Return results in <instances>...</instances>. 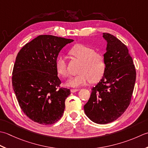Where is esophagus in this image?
Returning <instances> with one entry per match:
<instances>
[{
    "label": "esophagus",
    "instance_id": "esophagus-1",
    "mask_svg": "<svg viewBox=\"0 0 148 148\" xmlns=\"http://www.w3.org/2000/svg\"><path fill=\"white\" fill-rule=\"evenodd\" d=\"M79 89H71V92H77V91H79Z\"/></svg>",
    "mask_w": 148,
    "mask_h": 148
}]
</instances>
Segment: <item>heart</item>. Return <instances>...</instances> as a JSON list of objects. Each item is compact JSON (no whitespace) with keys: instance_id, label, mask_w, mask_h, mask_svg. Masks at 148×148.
I'll return each instance as SVG.
<instances>
[{"instance_id":"b5f03b06","label":"heart","mask_w":148,"mask_h":148,"mask_svg":"<svg viewBox=\"0 0 148 148\" xmlns=\"http://www.w3.org/2000/svg\"><path fill=\"white\" fill-rule=\"evenodd\" d=\"M70 54L82 61L78 75L71 77L66 85L73 87L82 86L89 82H97L103 77L106 68L104 57L100 53L86 45L78 44L71 49ZM56 70L59 75L63 77L68 75L65 58L60 57L56 62Z\"/></svg>"}]
</instances>
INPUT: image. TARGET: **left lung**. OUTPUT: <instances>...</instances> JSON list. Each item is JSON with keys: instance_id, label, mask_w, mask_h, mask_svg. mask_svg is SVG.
<instances>
[{"instance_id": "1", "label": "left lung", "mask_w": 148, "mask_h": 148, "mask_svg": "<svg viewBox=\"0 0 148 148\" xmlns=\"http://www.w3.org/2000/svg\"><path fill=\"white\" fill-rule=\"evenodd\" d=\"M103 38L107 43L103 55L105 71L92 88L91 96L84 106L86 115L101 125L114 121L125 112L130 103L136 79L127 47L108 33H103Z\"/></svg>"}]
</instances>
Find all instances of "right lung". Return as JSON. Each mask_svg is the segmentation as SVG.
I'll use <instances>...</instances> for the list:
<instances>
[{"mask_svg":"<svg viewBox=\"0 0 148 148\" xmlns=\"http://www.w3.org/2000/svg\"><path fill=\"white\" fill-rule=\"evenodd\" d=\"M71 39L40 35L18 53L12 77L13 88L24 114L41 125H52L62 117L70 90L60 87L56 62Z\"/></svg>","mask_w":148,"mask_h":148,"instance_id":"1","label":"right lung"}]
</instances>
